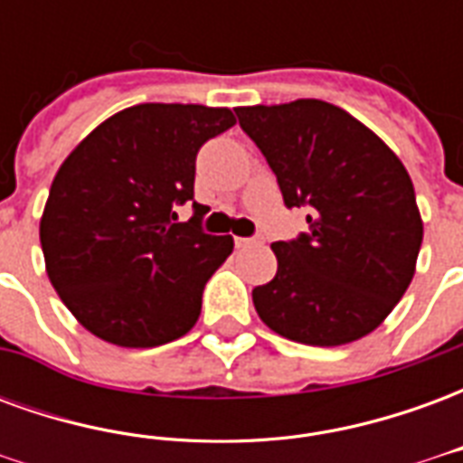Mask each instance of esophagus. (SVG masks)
<instances>
[{"label":"esophagus","instance_id":"34e87169","mask_svg":"<svg viewBox=\"0 0 463 463\" xmlns=\"http://www.w3.org/2000/svg\"><path fill=\"white\" fill-rule=\"evenodd\" d=\"M262 242L260 235H255V238H235V248H250V245H258Z\"/></svg>","mask_w":463,"mask_h":463}]
</instances>
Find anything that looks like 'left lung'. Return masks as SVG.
<instances>
[{
    "instance_id": "1",
    "label": "left lung",
    "mask_w": 463,
    "mask_h": 463,
    "mask_svg": "<svg viewBox=\"0 0 463 463\" xmlns=\"http://www.w3.org/2000/svg\"><path fill=\"white\" fill-rule=\"evenodd\" d=\"M307 232L272 242L278 272L252 290L260 320L288 340L337 347L382 325L407 292L421 248L414 185L387 143L317 99L235 109Z\"/></svg>"
}]
</instances>
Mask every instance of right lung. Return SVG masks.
Here are the masks:
<instances>
[{"label": "right lung", "mask_w": 463, "mask_h": 463, "mask_svg": "<svg viewBox=\"0 0 463 463\" xmlns=\"http://www.w3.org/2000/svg\"><path fill=\"white\" fill-rule=\"evenodd\" d=\"M235 126L231 109L141 104L86 136L56 173L39 238L76 320L118 347H158L198 322L203 288L232 252L201 228L195 156ZM194 203L191 222L175 208Z\"/></svg>", "instance_id": "right-lung-1"}]
</instances>
